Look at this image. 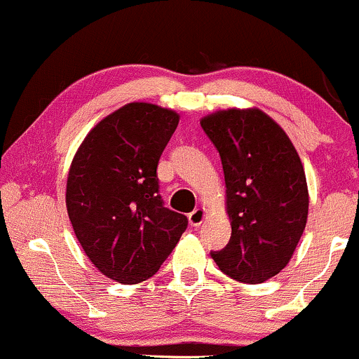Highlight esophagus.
<instances>
[{
    "label": "esophagus",
    "mask_w": 359,
    "mask_h": 359,
    "mask_svg": "<svg viewBox=\"0 0 359 359\" xmlns=\"http://www.w3.org/2000/svg\"><path fill=\"white\" fill-rule=\"evenodd\" d=\"M205 216H208L205 209L204 208H197L196 211H192L191 214H189V222H191V226H196V228H199V226L205 221Z\"/></svg>",
    "instance_id": "esophagus-1"
}]
</instances>
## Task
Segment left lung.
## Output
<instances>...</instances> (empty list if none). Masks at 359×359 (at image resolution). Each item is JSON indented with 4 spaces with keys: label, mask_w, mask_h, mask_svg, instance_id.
<instances>
[{
    "label": "left lung",
    "mask_w": 359,
    "mask_h": 359,
    "mask_svg": "<svg viewBox=\"0 0 359 359\" xmlns=\"http://www.w3.org/2000/svg\"><path fill=\"white\" fill-rule=\"evenodd\" d=\"M221 156L231 240L211 253L226 275L262 283L290 262L306 229L304 165L283 128L258 108L219 109L201 119Z\"/></svg>",
    "instance_id": "1"
}]
</instances>
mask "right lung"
<instances>
[{"mask_svg":"<svg viewBox=\"0 0 359 359\" xmlns=\"http://www.w3.org/2000/svg\"><path fill=\"white\" fill-rule=\"evenodd\" d=\"M179 113L128 102L102 118L74 155L65 205L86 257L102 275L131 285L154 277L187 228L163 208L156 165Z\"/></svg>","mask_w":359,"mask_h":359,"instance_id":"obj_1","label":"right lung"}]
</instances>
